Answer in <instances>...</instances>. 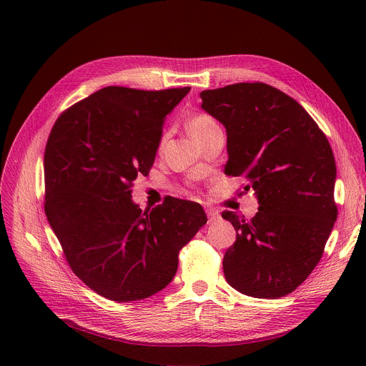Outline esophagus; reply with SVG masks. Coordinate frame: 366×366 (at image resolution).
I'll list each match as a JSON object with an SVG mask.
<instances>
[{
	"label": "esophagus",
	"mask_w": 366,
	"mask_h": 366,
	"mask_svg": "<svg viewBox=\"0 0 366 366\" xmlns=\"http://www.w3.org/2000/svg\"><path fill=\"white\" fill-rule=\"evenodd\" d=\"M207 217H208V223H214L220 219V214L216 210H212V208H207Z\"/></svg>",
	"instance_id": "obj_1"
}]
</instances>
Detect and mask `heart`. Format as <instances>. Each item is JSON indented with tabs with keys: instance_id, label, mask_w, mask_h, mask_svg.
I'll list each match as a JSON object with an SVG mask.
<instances>
[{
	"instance_id": "heart-1",
	"label": "heart",
	"mask_w": 366,
	"mask_h": 366,
	"mask_svg": "<svg viewBox=\"0 0 366 366\" xmlns=\"http://www.w3.org/2000/svg\"><path fill=\"white\" fill-rule=\"evenodd\" d=\"M213 124H216V122L207 114H198L194 116L189 122H188V132L192 137L199 136L202 132H205L208 127H212Z\"/></svg>"
}]
</instances>
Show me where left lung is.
Returning <instances> with one entry per match:
<instances>
[{"label":"left lung","instance_id":"left-lung-1","mask_svg":"<svg viewBox=\"0 0 366 366\" xmlns=\"http://www.w3.org/2000/svg\"><path fill=\"white\" fill-rule=\"evenodd\" d=\"M199 97L227 133L224 174L244 177L259 204L249 222L223 213L236 229L224 277L244 295L284 297L316 268L337 219L329 140L295 99L271 85L242 82Z\"/></svg>","mask_w":366,"mask_h":366}]
</instances>
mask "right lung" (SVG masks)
Returning a JSON list of instances; mask_svg holds the SVG:
<instances>
[{"label": "right lung", "instance_id": "right-lung-1", "mask_svg": "<svg viewBox=\"0 0 366 366\" xmlns=\"http://www.w3.org/2000/svg\"><path fill=\"white\" fill-rule=\"evenodd\" d=\"M189 86H106L55 123L44 150V212L75 275L107 300L164 290L178 253L207 223L197 202L168 198L142 212L130 187L154 162L167 116Z\"/></svg>", "mask_w": 366, "mask_h": 366}]
</instances>
